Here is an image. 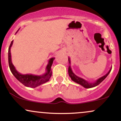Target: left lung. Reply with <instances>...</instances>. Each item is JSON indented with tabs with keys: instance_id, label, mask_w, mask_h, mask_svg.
Returning a JSON list of instances; mask_svg holds the SVG:
<instances>
[{
	"instance_id": "1",
	"label": "left lung",
	"mask_w": 121,
	"mask_h": 121,
	"mask_svg": "<svg viewBox=\"0 0 121 121\" xmlns=\"http://www.w3.org/2000/svg\"><path fill=\"white\" fill-rule=\"evenodd\" d=\"M68 61H69V68H68V73L69 76H70V77L71 78L72 81H73L77 83V84L81 85V86H82L83 87H84L85 88H91V87H93L96 86L98 85L101 82H102L106 78V77L108 76V74H109V73L110 72L111 70H112V67L109 70V71L108 72V73H106V74L104 75V76L100 77L99 78H98V80H97L96 81L94 82H89L86 80H84V79L81 78V77H79L77 76H76V74L73 73L72 71L71 67H70V58L68 57Z\"/></svg>"
}]
</instances>
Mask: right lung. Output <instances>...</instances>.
Listing matches in <instances>:
<instances>
[{"instance_id": "right-lung-1", "label": "right lung", "mask_w": 121, "mask_h": 121, "mask_svg": "<svg viewBox=\"0 0 121 121\" xmlns=\"http://www.w3.org/2000/svg\"><path fill=\"white\" fill-rule=\"evenodd\" d=\"M17 32H16V34L17 33ZM12 44H13V41H11L9 48H8V64H9V69H10L12 73L18 81H20L22 84H23L26 86L30 87H36L49 81L50 78L52 76V72L51 71V66L52 65L53 60H55V57H52L49 59L48 64L46 66V69H45L46 72L43 75L37 76V75L31 74H22L16 70L14 65L12 62L11 48Z\"/></svg>"}]
</instances>
